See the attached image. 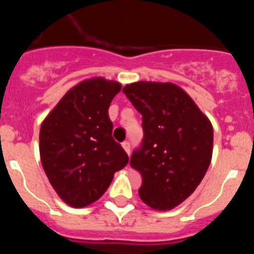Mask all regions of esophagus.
Wrapping results in <instances>:
<instances>
[{"instance_id":"1","label":"esophagus","mask_w":254,"mask_h":254,"mask_svg":"<svg viewBox=\"0 0 254 254\" xmlns=\"http://www.w3.org/2000/svg\"><path fill=\"white\" fill-rule=\"evenodd\" d=\"M122 146L123 149H125V151L129 155V152H131V142H129V141H125V142L122 143Z\"/></svg>"}]
</instances>
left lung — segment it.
Segmentation results:
<instances>
[{
  "mask_svg": "<svg viewBox=\"0 0 254 254\" xmlns=\"http://www.w3.org/2000/svg\"><path fill=\"white\" fill-rule=\"evenodd\" d=\"M122 91L142 116L143 138L129 160L142 178L138 194L155 210H170L193 193L205 177L212 126L174 84L140 81Z\"/></svg>",
  "mask_w": 254,
  "mask_h": 254,
  "instance_id": "left-lung-1",
  "label": "left lung"
}]
</instances>
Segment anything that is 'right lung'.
I'll list each match as a JSON object with an SVG mask.
<instances>
[{"label":"right lung","instance_id":"add662e5","mask_svg":"<svg viewBox=\"0 0 254 254\" xmlns=\"http://www.w3.org/2000/svg\"><path fill=\"white\" fill-rule=\"evenodd\" d=\"M121 84L91 78L72 87L42 123V165L58 196L85 207L104 194L128 155L112 137L108 109Z\"/></svg>","mask_w":254,"mask_h":254}]
</instances>
